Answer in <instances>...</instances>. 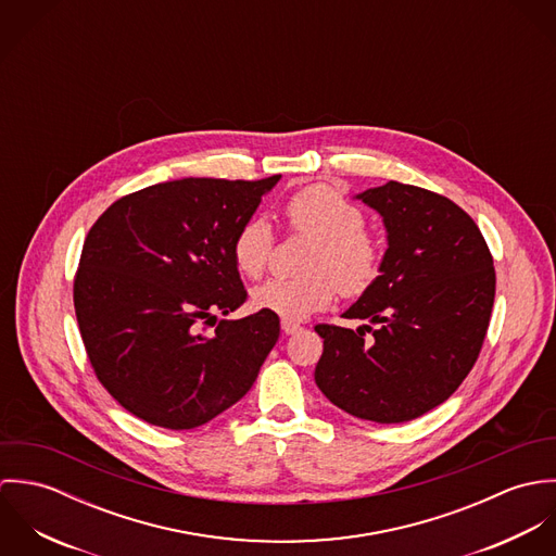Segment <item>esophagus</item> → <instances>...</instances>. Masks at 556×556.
<instances>
[{
    "label": "esophagus",
    "mask_w": 556,
    "mask_h": 556,
    "mask_svg": "<svg viewBox=\"0 0 556 556\" xmlns=\"http://www.w3.org/2000/svg\"><path fill=\"white\" fill-rule=\"evenodd\" d=\"M302 327L298 325V323H293V320H282V331L287 333V336H293V333H298Z\"/></svg>",
    "instance_id": "1"
}]
</instances>
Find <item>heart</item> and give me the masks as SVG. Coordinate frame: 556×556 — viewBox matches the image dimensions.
I'll return each instance as SVG.
<instances>
[{
  "label": "heart",
  "mask_w": 556,
  "mask_h": 556,
  "mask_svg": "<svg viewBox=\"0 0 556 556\" xmlns=\"http://www.w3.org/2000/svg\"><path fill=\"white\" fill-rule=\"evenodd\" d=\"M291 229L318 239L304 278H274L252 289V306L285 320H302L327 308L338 291L359 295L379 274L381 250L366 229L359 207L329 188H308L287 205ZM233 261L248 278H261L274 252L265 218H250L233 239Z\"/></svg>",
  "instance_id": "b5f03b06"
}]
</instances>
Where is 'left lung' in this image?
<instances>
[{
  "instance_id": "left-lung-1",
  "label": "left lung",
  "mask_w": 556,
  "mask_h": 556,
  "mask_svg": "<svg viewBox=\"0 0 556 556\" xmlns=\"http://www.w3.org/2000/svg\"><path fill=\"white\" fill-rule=\"evenodd\" d=\"M355 199L383 218L388 250L379 276L342 313L368 325L315 327V381L353 417L402 424L445 402L471 372L494 304L492 256L473 218L437 192L388 181Z\"/></svg>"
}]
</instances>
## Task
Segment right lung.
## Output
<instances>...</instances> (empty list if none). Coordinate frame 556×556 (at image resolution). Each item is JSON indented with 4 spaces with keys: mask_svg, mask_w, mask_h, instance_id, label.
Wrapping results in <instances>:
<instances>
[{
    "mask_svg": "<svg viewBox=\"0 0 556 556\" xmlns=\"http://www.w3.org/2000/svg\"><path fill=\"white\" fill-rule=\"evenodd\" d=\"M181 177L115 201L89 229L75 311L96 377L126 410L168 430L207 424L245 396L280 318L238 311L233 239L280 181Z\"/></svg>",
    "mask_w": 556,
    "mask_h": 556,
    "instance_id": "right-lung-1",
    "label": "right lung"
}]
</instances>
